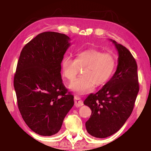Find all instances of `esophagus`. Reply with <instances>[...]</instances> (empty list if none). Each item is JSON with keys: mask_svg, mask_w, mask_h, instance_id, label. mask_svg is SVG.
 Here are the masks:
<instances>
[{"mask_svg": "<svg viewBox=\"0 0 151 151\" xmlns=\"http://www.w3.org/2000/svg\"><path fill=\"white\" fill-rule=\"evenodd\" d=\"M75 105L76 107H79L83 105V101L82 99L77 95L75 96Z\"/></svg>", "mask_w": 151, "mask_h": 151, "instance_id": "1", "label": "esophagus"}]
</instances>
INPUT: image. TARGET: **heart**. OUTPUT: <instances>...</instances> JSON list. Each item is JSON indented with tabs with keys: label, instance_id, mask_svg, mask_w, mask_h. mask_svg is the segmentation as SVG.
<instances>
[{
	"label": "heart",
	"instance_id": "b5f03b06",
	"mask_svg": "<svg viewBox=\"0 0 151 151\" xmlns=\"http://www.w3.org/2000/svg\"><path fill=\"white\" fill-rule=\"evenodd\" d=\"M63 75L72 82L83 68V76L70 85L72 91L78 94L90 93L94 86L105 85L113 75L116 67V58L111 52L95 48L82 50L76 53L75 58L68 56L61 62Z\"/></svg>",
	"mask_w": 151,
	"mask_h": 151
}]
</instances>
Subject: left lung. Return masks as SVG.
<instances>
[{
    "label": "left lung",
    "mask_w": 151,
    "mask_h": 151,
    "mask_svg": "<svg viewBox=\"0 0 151 151\" xmlns=\"http://www.w3.org/2000/svg\"><path fill=\"white\" fill-rule=\"evenodd\" d=\"M111 40L119 52L116 72L101 90L90 94L84 101L92 111L85 123L86 131L96 138L108 137L123 126L131 116L139 91L134 58L126 47Z\"/></svg>",
    "instance_id": "1"
}]
</instances>
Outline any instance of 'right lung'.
Returning a JSON list of instances; mask_svg holds the SVG:
<instances>
[{"instance_id":"1","label":"right lung","mask_w":151,"mask_h":151,"mask_svg":"<svg viewBox=\"0 0 151 151\" xmlns=\"http://www.w3.org/2000/svg\"><path fill=\"white\" fill-rule=\"evenodd\" d=\"M70 38L56 32L38 35L24 46L14 76L18 107L32 131L51 136L60 131L74 105L61 78V62Z\"/></svg>"}]
</instances>
